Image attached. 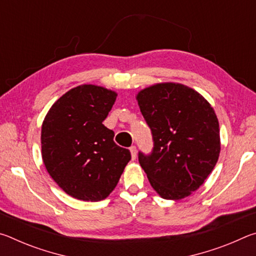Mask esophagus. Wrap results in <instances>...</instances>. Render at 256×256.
<instances>
[{
    "mask_svg": "<svg viewBox=\"0 0 256 256\" xmlns=\"http://www.w3.org/2000/svg\"><path fill=\"white\" fill-rule=\"evenodd\" d=\"M130 151H131V156H132V159L133 160H136V146H132L131 148H130Z\"/></svg>",
    "mask_w": 256,
    "mask_h": 256,
    "instance_id": "34e87169",
    "label": "esophagus"
}]
</instances>
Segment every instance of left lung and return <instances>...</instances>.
<instances>
[{
  "mask_svg": "<svg viewBox=\"0 0 256 256\" xmlns=\"http://www.w3.org/2000/svg\"><path fill=\"white\" fill-rule=\"evenodd\" d=\"M151 130V154L138 162L151 186L166 200H180L204 183L220 154L219 122L200 94L180 84H158L138 94Z\"/></svg>",
  "mask_w": 256,
  "mask_h": 256,
  "instance_id": "obj_1",
  "label": "left lung"
}]
</instances>
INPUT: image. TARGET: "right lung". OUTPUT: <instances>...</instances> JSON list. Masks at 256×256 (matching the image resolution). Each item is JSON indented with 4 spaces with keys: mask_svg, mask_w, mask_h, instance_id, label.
Here are the masks:
<instances>
[{
    "mask_svg": "<svg viewBox=\"0 0 256 256\" xmlns=\"http://www.w3.org/2000/svg\"><path fill=\"white\" fill-rule=\"evenodd\" d=\"M118 94L102 86H76L55 102L42 126V157L64 192L82 201H100L118 185L131 160L102 124Z\"/></svg>",
    "mask_w": 256,
    "mask_h": 256,
    "instance_id": "add662e5",
    "label": "right lung"
}]
</instances>
